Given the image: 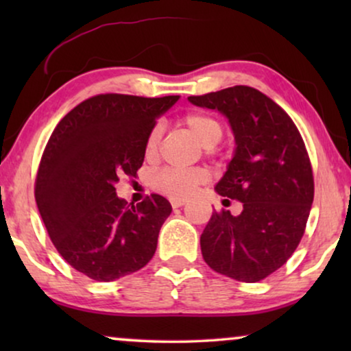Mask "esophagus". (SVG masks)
I'll list each match as a JSON object with an SVG mask.
<instances>
[{
	"instance_id": "obj_1",
	"label": "esophagus",
	"mask_w": 351,
	"mask_h": 351,
	"mask_svg": "<svg viewBox=\"0 0 351 351\" xmlns=\"http://www.w3.org/2000/svg\"><path fill=\"white\" fill-rule=\"evenodd\" d=\"M184 204H185V199H179V198L171 199L172 208H182V206H184Z\"/></svg>"
}]
</instances>
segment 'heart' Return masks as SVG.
I'll list each match as a JSON object with an SVG mask.
<instances>
[{
    "instance_id": "obj_1",
    "label": "heart",
    "mask_w": 351,
    "mask_h": 351,
    "mask_svg": "<svg viewBox=\"0 0 351 351\" xmlns=\"http://www.w3.org/2000/svg\"><path fill=\"white\" fill-rule=\"evenodd\" d=\"M184 124L190 129L191 134L198 138L201 145L214 147L223 136V128L219 119L206 113H189L185 114ZM161 138V128L155 126L148 132L145 141V155L153 158L158 152ZM208 180V171L203 167H190V169H177V167H166L153 176V186L161 193L172 198H185L196 186Z\"/></svg>"
}]
</instances>
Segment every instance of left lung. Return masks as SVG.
<instances>
[{
  "label": "left lung",
  "mask_w": 351,
  "mask_h": 351,
  "mask_svg": "<svg viewBox=\"0 0 351 351\" xmlns=\"http://www.w3.org/2000/svg\"><path fill=\"white\" fill-rule=\"evenodd\" d=\"M189 100L223 113L237 141L215 190L239 201L243 210H214L201 234L204 262L237 281L265 280L299 246L313 203V169L304 138L289 114L251 86Z\"/></svg>",
  "instance_id": "obj_1"
}]
</instances>
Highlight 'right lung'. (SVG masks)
Wrapping results in <instances>:
<instances>
[{
    "mask_svg": "<svg viewBox=\"0 0 351 351\" xmlns=\"http://www.w3.org/2000/svg\"><path fill=\"white\" fill-rule=\"evenodd\" d=\"M179 95L99 94L65 114L43 152L35 199L52 244L66 263L95 281L141 270L156 251L171 204L152 193L119 199L121 177H136L156 119Z\"/></svg>",
    "mask_w": 351,
    "mask_h": 351,
    "instance_id": "obj_1",
    "label": "right lung"
}]
</instances>
